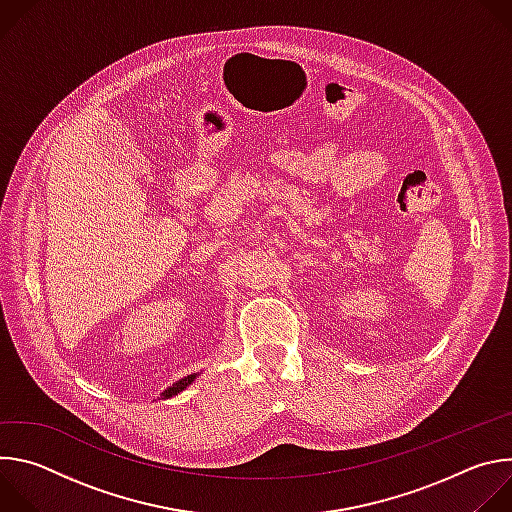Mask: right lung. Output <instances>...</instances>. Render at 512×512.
<instances>
[{
    "label": "right lung",
    "instance_id": "obj_1",
    "mask_svg": "<svg viewBox=\"0 0 512 512\" xmlns=\"http://www.w3.org/2000/svg\"><path fill=\"white\" fill-rule=\"evenodd\" d=\"M198 375L200 373H192V375H188V377H184V379H180V381H176L172 387H168L160 397L162 399H170V397H176L178 393H182L186 387H190L196 379H198Z\"/></svg>",
    "mask_w": 512,
    "mask_h": 512
}]
</instances>
